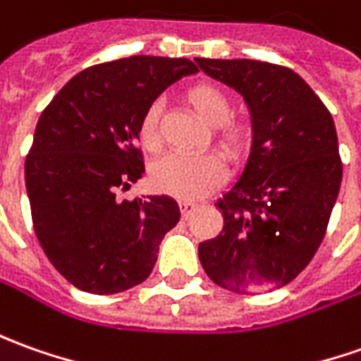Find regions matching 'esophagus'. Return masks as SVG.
Instances as JSON below:
<instances>
[{"label":"esophagus","mask_w":361,"mask_h":361,"mask_svg":"<svg viewBox=\"0 0 361 361\" xmlns=\"http://www.w3.org/2000/svg\"><path fill=\"white\" fill-rule=\"evenodd\" d=\"M197 207H200V205H197V203H193V201H180L181 217H183V219H188V217H190L191 213L195 212Z\"/></svg>","instance_id":"34e87169"}]
</instances>
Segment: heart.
I'll use <instances>...</instances> for the list:
<instances>
[{
    "label": "heart",
    "instance_id": "heart-1",
    "mask_svg": "<svg viewBox=\"0 0 361 361\" xmlns=\"http://www.w3.org/2000/svg\"><path fill=\"white\" fill-rule=\"evenodd\" d=\"M188 102L205 124L213 126L215 146L231 161H241L249 156L255 142V126L249 118H231V100L213 82L201 80L183 92ZM160 104H149L138 124L140 144L148 152H158L161 146ZM227 170L217 154H201L193 158L166 156L149 170L152 185L161 193L178 200H200L217 190L225 181Z\"/></svg>",
    "mask_w": 361,
    "mask_h": 361
}]
</instances>
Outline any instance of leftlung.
I'll use <instances>...</instances> for the list:
<instances>
[{
	"instance_id": "left-lung-1",
	"label": "left lung",
	"mask_w": 361,
	"mask_h": 361,
	"mask_svg": "<svg viewBox=\"0 0 361 361\" xmlns=\"http://www.w3.org/2000/svg\"><path fill=\"white\" fill-rule=\"evenodd\" d=\"M247 102L255 142L239 181L217 207L223 229L200 243L213 283L269 293L306 269L324 239L342 183L332 114L294 71L251 59H195Z\"/></svg>"
}]
</instances>
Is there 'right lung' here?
Returning a JSON list of instances; mask_svg holds the SVG:
<instances>
[{"mask_svg": "<svg viewBox=\"0 0 361 361\" xmlns=\"http://www.w3.org/2000/svg\"><path fill=\"white\" fill-rule=\"evenodd\" d=\"M197 73L190 59L136 57L80 71L47 104L25 160L33 229L47 259L78 290L124 293L144 283L164 235L180 221L168 195L118 201L144 173V110Z\"/></svg>", "mask_w": 361, "mask_h": 361, "instance_id": "1", "label": "right lung"}]
</instances>
